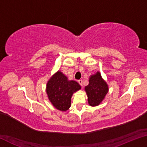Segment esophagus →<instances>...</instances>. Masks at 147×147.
<instances>
[{"label":"esophagus","instance_id":"1","mask_svg":"<svg viewBox=\"0 0 147 147\" xmlns=\"http://www.w3.org/2000/svg\"><path fill=\"white\" fill-rule=\"evenodd\" d=\"M78 82L79 83L80 85L81 86H82V82H83L82 80H79L78 81Z\"/></svg>","mask_w":147,"mask_h":147}]
</instances>
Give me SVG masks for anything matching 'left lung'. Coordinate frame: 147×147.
I'll return each instance as SVG.
<instances>
[{"label":"left lung","mask_w":147,"mask_h":147,"mask_svg":"<svg viewBox=\"0 0 147 147\" xmlns=\"http://www.w3.org/2000/svg\"><path fill=\"white\" fill-rule=\"evenodd\" d=\"M84 89L88 96V104L94 107L98 106L105 98L109 91V87L100 72L97 71L89 76V84Z\"/></svg>","instance_id":"left-lung-1"}]
</instances>
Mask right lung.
<instances>
[{
  "label": "right lung",
  "instance_id": "add662e5",
  "mask_svg": "<svg viewBox=\"0 0 147 147\" xmlns=\"http://www.w3.org/2000/svg\"><path fill=\"white\" fill-rule=\"evenodd\" d=\"M80 89L81 86L77 82L69 80L60 71L50 78L46 86L49 101L54 108L61 111L68 110L71 107L72 96Z\"/></svg>",
  "mask_w": 147,
  "mask_h": 147
}]
</instances>
